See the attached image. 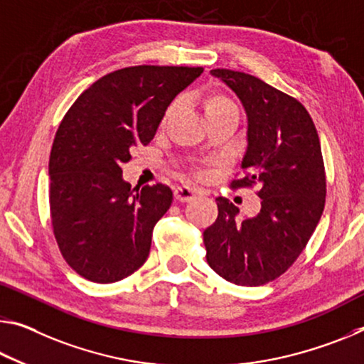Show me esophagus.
<instances>
[{
  "label": "esophagus",
  "mask_w": 364,
  "mask_h": 364,
  "mask_svg": "<svg viewBox=\"0 0 364 364\" xmlns=\"http://www.w3.org/2000/svg\"><path fill=\"white\" fill-rule=\"evenodd\" d=\"M196 196H198V191L191 186H186V184L175 188V198L178 200H181V203H188V200L194 199Z\"/></svg>",
  "instance_id": "34e87169"
}]
</instances>
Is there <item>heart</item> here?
I'll return each mask as SVG.
<instances>
[{"mask_svg":"<svg viewBox=\"0 0 364 364\" xmlns=\"http://www.w3.org/2000/svg\"><path fill=\"white\" fill-rule=\"evenodd\" d=\"M175 107H176V103H173L168 109V113ZM204 112H205V117H210V114H217V113H223V112L238 113V109H236V105L228 99L227 95L220 94V92H212V94H209L204 99Z\"/></svg>","mask_w":364,"mask_h":364,"instance_id":"heart-1","label":"heart"}]
</instances>
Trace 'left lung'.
Returning a JSON list of instances; mask_svg holds the SVG:
<instances>
[{
	"mask_svg": "<svg viewBox=\"0 0 364 364\" xmlns=\"http://www.w3.org/2000/svg\"><path fill=\"white\" fill-rule=\"evenodd\" d=\"M243 103L247 147L243 178L230 186H259L261 210L236 218L240 209L217 198L218 215L204 230L207 262L235 285L259 287L287 272L306 247L326 204L321 142L308 109L251 74L212 69Z\"/></svg>",
	"mask_w": 364,
	"mask_h": 364,
	"instance_id": "1",
	"label": "left lung"
}]
</instances>
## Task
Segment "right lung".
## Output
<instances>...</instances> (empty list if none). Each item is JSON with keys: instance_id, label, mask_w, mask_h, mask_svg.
I'll return each instance as SVG.
<instances>
[{"instance_id": "right-lung-1", "label": "right lung", "mask_w": 364, "mask_h": 364, "mask_svg": "<svg viewBox=\"0 0 364 364\" xmlns=\"http://www.w3.org/2000/svg\"><path fill=\"white\" fill-rule=\"evenodd\" d=\"M203 71L118 69L84 90L63 118L48 164L51 227L65 261L84 279L113 284L147 261L173 193L161 183L131 189L121 164L154 139L171 100Z\"/></svg>"}]
</instances>
